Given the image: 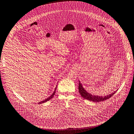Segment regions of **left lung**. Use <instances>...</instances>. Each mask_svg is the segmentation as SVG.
Listing matches in <instances>:
<instances>
[{"instance_id":"8db88e82","label":"left lung","mask_w":134,"mask_h":134,"mask_svg":"<svg viewBox=\"0 0 134 134\" xmlns=\"http://www.w3.org/2000/svg\"><path fill=\"white\" fill-rule=\"evenodd\" d=\"M118 90L114 91V92H112L111 94H109L106 96H100L97 95H92L91 93H89L84 89V88L83 87V86L81 82L79 81V91L82 96V98L84 99H87L90 101H92L93 102H100L104 100H105L106 99H108L110 98Z\"/></svg>"}]
</instances>
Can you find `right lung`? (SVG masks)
<instances>
[{"mask_svg":"<svg viewBox=\"0 0 134 134\" xmlns=\"http://www.w3.org/2000/svg\"><path fill=\"white\" fill-rule=\"evenodd\" d=\"M57 86H56V88H55V89L54 92H53V93H52L49 97H48L47 98L45 99V100H43V101H41V102H39L38 104H43V103H44L47 102L48 100H49L53 98V96H54V94H55V90H56V89H57Z\"/></svg>","mask_w":134,"mask_h":134,"instance_id":"right-lung-1","label":"right lung"}]
</instances>
